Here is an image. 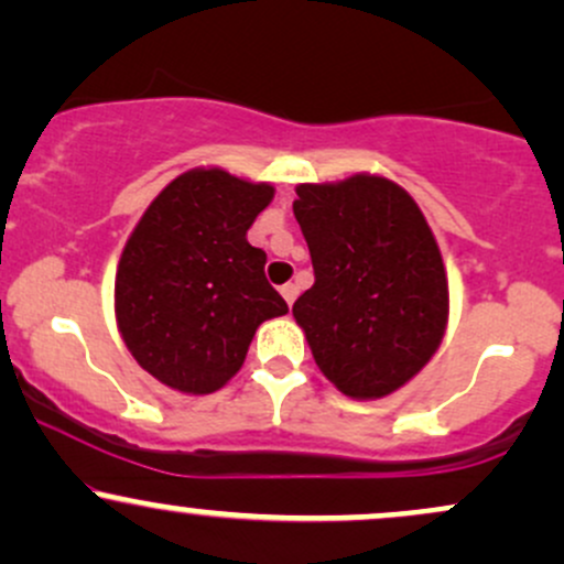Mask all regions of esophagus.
<instances>
[{
	"label": "esophagus",
	"mask_w": 564,
	"mask_h": 564,
	"mask_svg": "<svg viewBox=\"0 0 564 564\" xmlns=\"http://www.w3.org/2000/svg\"><path fill=\"white\" fill-rule=\"evenodd\" d=\"M281 294H283V300H286V304L291 307V304H294V300H296V283H283Z\"/></svg>",
	"instance_id": "1"
}]
</instances>
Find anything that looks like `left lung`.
Wrapping results in <instances>:
<instances>
[{
    "label": "left lung",
    "instance_id": "1",
    "mask_svg": "<svg viewBox=\"0 0 564 564\" xmlns=\"http://www.w3.org/2000/svg\"><path fill=\"white\" fill-rule=\"evenodd\" d=\"M294 217L315 283L294 318L323 377L384 398L430 364L448 323V278L422 209L377 174L296 187Z\"/></svg>",
    "mask_w": 564,
    "mask_h": 564
}]
</instances>
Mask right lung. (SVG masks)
I'll list each match as a JSON object with an SVG mask.
<instances>
[{
    "label": "right lung",
    "instance_id": "1",
    "mask_svg": "<svg viewBox=\"0 0 564 564\" xmlns=\"http://www.w3.org/2000/svg\"><path fill=\"white\" fill-rule=\"evenodd\" d=\"M273 185L191 170L153 198L121 251L116 323L132 358L161 384L217 392L236 377L260 323L289 313L246 241Z\"/></svg>",
    "mask_w": 564,
    "mask_h": 564
}]
</instances>
